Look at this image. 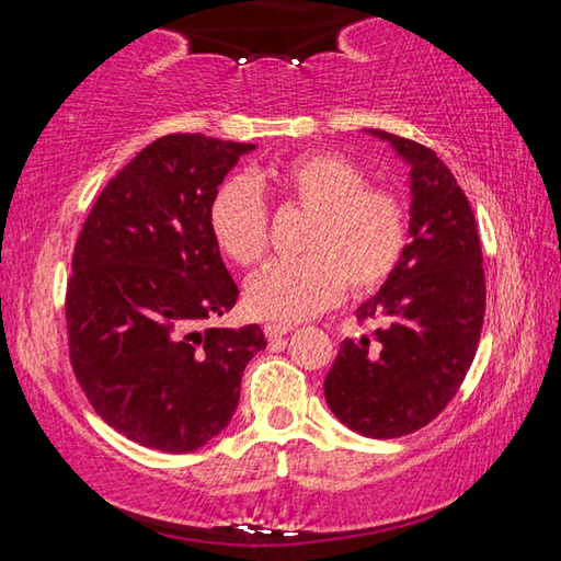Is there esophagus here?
I'll use <instances>...</instances> for the list:
<instances>
[{"label": "esophagus", "instance_id": "obj_1", "mask_svg": "<svg viewBox=\"0 0 561 561\" xmlns=\"http://www.w3.org/2000/svg\"><path fill=\"white\" fill-rule=\"evenodd\" d=\"M291 329H294L291 324H267V327H264V334H267L270 341H277L282 336H287Z\"/></svg>", "mask_w": 561, "mask_h": 561}]
</instances>
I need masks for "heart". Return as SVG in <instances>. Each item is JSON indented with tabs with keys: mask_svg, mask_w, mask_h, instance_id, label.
Wrapping results in <instances>:
<instances>
[{
	"mask_svg": "<svg viewBox=\"0 0 561 561\" xmlns=\"http://www.w3.org/2000/svg\"><path fill=\"white\" fill-rule=\"evenodd\" d=\"M254 183L309 213L299 237L301 257L270 262L247 279L244 301L254 317L307 319L331 307L344 284L354 294L374 291L401 264L405 207L388 190L368 187L351 160L304 153L257 170ZM207 222L217 247L237 264H252L264 254L267 210L247 178H230L217 187Z\"/></svg>",
	"mask_w": 561,
	"mask_h": 561,
	"instance_id": "1",
	"label": "heart"
}]
</instances>
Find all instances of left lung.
Masks as SVG:
<instances>
[{
    "label": "left lung",
    "mask_w": 561,
    "mask_h": 561,
    "mask_svg": "<svg viewBox=\"0 0 561 561\" xmlns=\"http://www.w3.org/2000/svg\"><path fill=\"white\" fill-rule=\"evenodd\" d=\"M364 133L408 165L411 242L381 289L356 309L376 329L341 341L324 396L346 428L401 438L428 425L468 374L485 317V274L474 215L448 165L415 140Z\"/></svg>",
    "instance_id": "1"
}]
</instances>
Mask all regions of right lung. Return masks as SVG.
I'll list each match as a JSON object with an SVG mask.
<instances>
[{"label": "right lung", "mask_w": 561, "mask_h": 561, "mask_svg": "<svg viewBox=\"0 0 561 561\" xmlns=\"http://www.w3.org/2000/svg\"><path fill=\"white\" fill-rule=\"evenodd\" d=\"M254 144L175 133L103 187L79 234L66 291L71 366L113 431L193 453L227 428L244 366L267 346L260 324L201 329L240 289L207 213Z\"/></svg>", "instance_id": "add662e5"}]
</instances>
